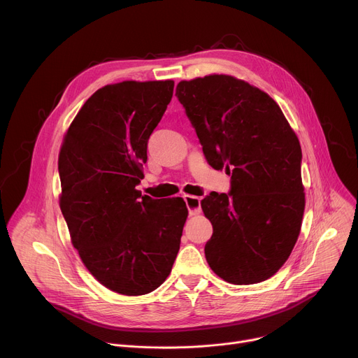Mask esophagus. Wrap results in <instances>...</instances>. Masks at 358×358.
Instances as JSON below:
<instances>
[{
  "label": "esophagus",
  "mask_w": 358,
  "mask_h": 358,
  "mask_svg": "<svg viewBox=\"0 0 358 358\" xmlns=\"http://www.w3.org/2000/svg\"><path fill=\"white\" fill-rule=\"evenodd\" d=\"M185 206L188 208L189 215H198L201 213V198L195 195H184Z\"/></svg>",
  "instance_id": "1"
}]
</instances>
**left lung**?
Returning <instances> with one entry per match:
<instances>
[{
    "label": "left lung",
    "mask_w": 358,
    "mask_h": 358,
    "mask_svg": "<svg viewBox=\"0 0 358 358\" xmlns=\"http://www.w3.org/2000/svg\"><path fill=\"white\" fill-rule=\"evenodd\" d=\"M176 96L208 164L232 174L228 194L201 201L214 229L207 262L225 282H264L287 261L301 228L299 138L268 93L234 76L181 80Z\"/></svg>",
    "instance_id": "8db88e82"
}]
</instances>
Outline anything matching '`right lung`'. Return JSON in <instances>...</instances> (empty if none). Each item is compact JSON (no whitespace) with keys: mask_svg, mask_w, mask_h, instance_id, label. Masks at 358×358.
Returning a JSON list of instances; mask_svg holds the SVG:
<instances>
[{"mask_svg":"<svg viewBox=\"0 0 358 358\" xmlns=\"http://www.w3.org/2000/svg\"><path fill=\"white\" fill-rule=\"evenodd\" d=\"M174 80H124L96 90L65 133L59 207L86 269L126 296L156 290L170 275L188 210L152 199L144 178L147 141L173 97Z\"/></svg>","mask_w":358,"mask_h":358,"instance_id":"right-lung-1","label":"right lung"}]
</instances>
